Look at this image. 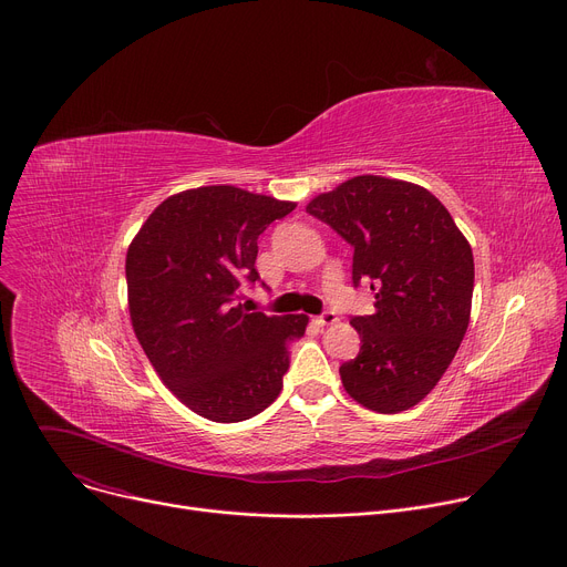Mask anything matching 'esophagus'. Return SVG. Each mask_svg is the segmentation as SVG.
<instances>
[{
  "label": "esophagus",
  "instance_id": "obj_1",
  "mask_svg": "<svg viewBox=\"0 0 567 567\" xmlns=\"http://www.w3.org/2000/svg\"><path fill=\"white\" fill-rule=\"evenodd\" d=\"M337 321H339V317H337L334 312H330V310L323 312V315H319V317L315 319L317 326H332V323H337Z\"/></svg>",
  "mask_w": 567,
  "mask_h": 567
}]
</instances>
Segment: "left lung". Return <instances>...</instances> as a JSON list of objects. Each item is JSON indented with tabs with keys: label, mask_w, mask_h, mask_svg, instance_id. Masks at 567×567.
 I'll return each mask as SVG.
<instances>
[{
	"label": "left lung",
	"mask_w": 567,
	"mask_h": 567,
	"mask_svg": "<svg viewBox=\"0 0 567 567\" xmlns=\"http://www.w3.org/2000/svg\"><path fill=\"white\" fill-rule=\"evenodd\" d=\"M353 246V285L373 291V315L353 317L360 353L339 367L360 405L394 414L442 379L470 326L472 246L429 188L358 175L306 207Z\"/></svg>",
	"instance_id": "1"
}]
</instances>
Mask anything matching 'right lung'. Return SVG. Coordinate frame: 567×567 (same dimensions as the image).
<instances>
[{"mask_svg": "<svg viewBox=\"0 0 567 567\" xmlns=\"http://www.w3.org/2000/svg\"><path fill=\"white\" fill-rule=\"evenodd\" d=\"M296 203L230 184L166 198L125 259L130 319L164 385L200 417L233 424L269 408L289 369V342L308 317L248 312L257 239Z\"/></svg>", "mask_w": 567, "mask_h": 567, "instance_id": "add662e5", "label": "right lung"}]
</instances>
